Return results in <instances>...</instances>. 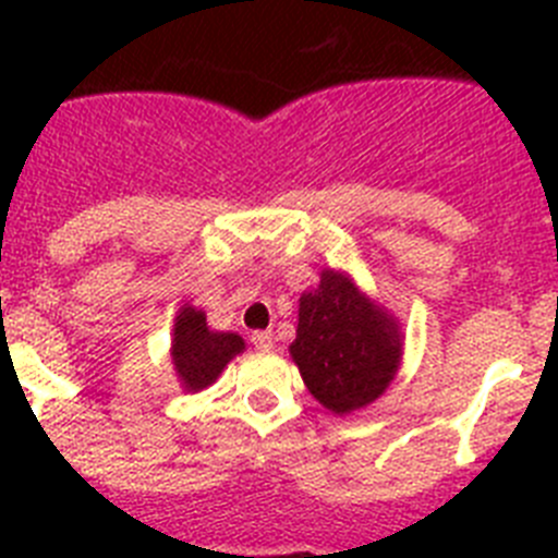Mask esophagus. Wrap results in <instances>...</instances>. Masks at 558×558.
<instances>
[{"instance_id": "obj_1", "label": "esophagus", "mask_w": 558, "mask_h": 558, "mask_svg": "<svg viewBox=\"0 0 558 558\" xmlns=\"http://www.w3.org/2000/svg\"><path fill=\"white\" fill-rule=\"evenodd\" d=\"M251 343H254L259 352H268V349H274V335H270V332H254V335H251Z\"/></svg>"}]
</instances>
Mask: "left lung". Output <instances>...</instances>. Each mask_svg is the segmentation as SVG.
I'll use <instances>...</instances> for the list:
<instances>
[{"label": "left lung", "mask_w": 558, "mask_h": 558, "mask_svg": "<svg viewBox=\"0 0 558 558\" xmlns=\"http://www.w3.org/2000/svg\"><path fill=\"white\" fill-rule=\"evenodd\" d=\"M405 349L399 318L360 290L347 270L324 268L299 299L290 357L304 386L335 416L377 402L397 377Z\"/></svg>", "instance_id": "left-lung-1"}]
</instances>
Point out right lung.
Here are the masks:
<instances>
[{
	"label": "right lung",
	"mask_w": 558,
	"mask_h": 558,
	"mask_svg": "<svg viewBox=\"0 0 558 558\" xmlns=\"http://www.w3.org/2000/svg\"><path fill=\"white\" fill-rule=\"evenodd\" d=\"M243 349L245 340L240 335L211 329L204 310L181 304L172 324L170 360L184 391L198 393L209 388Z\"/></svg>",
	"instance_id": "right-lung-1"
}]
</instances>
